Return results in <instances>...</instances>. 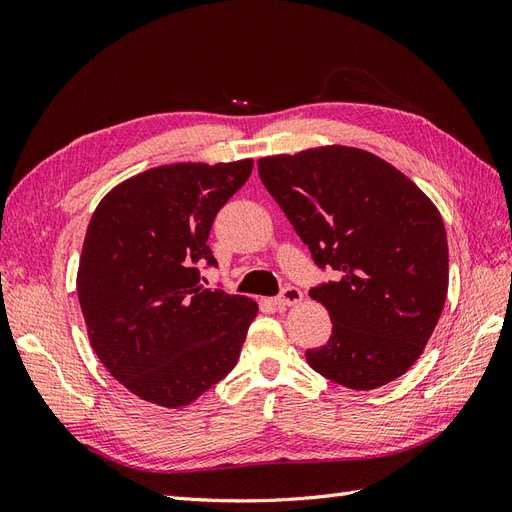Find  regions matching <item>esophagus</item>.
Returning <instances> with one entry per match:
<instances>
[{
    "mask_svg": "<svg viewBox=\"0 0 512 512\" xmlns=\"http://www.w3.org/2000/svg\"><path fill=\"white\" fill-rule=\"evenodd\" d=\"M303 301V292L297 286H284L282 292L275 297L277 307H290Z\"/></svg>",
    "mask_w": 512,
    "mask_h": 512,
    "instance_id": "esophagus-1",
    "label": "esophagus"
}]
</instances>
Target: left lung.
Listing matches in <instances>:
<instances>
[{
	"instance_id": "8db88e82",
	"label": "left lung",
	"mask_w": 512,
	"mask_h": 512,
	"mask_svg": "<svg viewBox=\"0 0 512 512\" xmlns=\"http://www.w3.org/2000/svg\"><path fill=\"white\" fill-rule=\"evenodd\" d=\"M258 175L316 267L309 290L329 309V342L307 350L320 376L371 391L404 376L436 329L448 290V243L436 205L374 153L307 149L258 160Z\"/></svg>"
}]
</instances>
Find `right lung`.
<instances>
[{"label": "right lung", "instance_id": "obj_1", "mask_svg": "<svg viewBox=\"0 0 512 512\" xmlns=\"http://www.w3.org/2000/svg\"><path fill=\"white\" fill-rule=\"evenodd\" d=\"M254 160L149 168L91 215L76 292L91 348L126 389L162 408L192 404L237 365L258 305L200 284L215 267V215Z\"/></svg>", "mask_w": 512, "mask_h": 512}]
</instances>
